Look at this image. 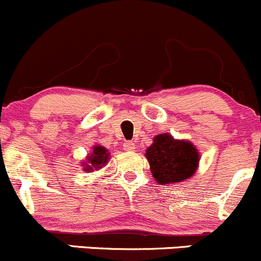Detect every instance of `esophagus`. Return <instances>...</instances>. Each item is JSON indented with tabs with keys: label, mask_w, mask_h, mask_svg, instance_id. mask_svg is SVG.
I'll list each match as a JSON object with an SVG mask.
<instances>
[{
	"label": "esophagus",
	"mask_w": 261,
	"mask_h": 261,
	"mask_svg": "<svg viewBox=\"0 0 261 261\" xmlns=\"http://www.w3.org/2000/svg\"><path fill=\"white\" fill-rule=\"evenodd\" d=\"M123 148L128 152H133L136 151V143H134V142H125V143L123 144Z\"/></svg>",
	"instance_id": "1"
}]
</instances>
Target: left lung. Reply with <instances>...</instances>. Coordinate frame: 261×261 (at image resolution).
Returning a JSON list of instances; mask_svg holds the SVG:
<instances>
[{
  "label": "left lung",
  "instance_id": "left-lung-1",
  "mask_svg": "<svg viewBox=\"0 0 261 261\" xmlns=\"http://www.w3.org/2000/svg\"><path fill=\"white\" fill-rule=\"evenodd\" d=\"M144 156L148 160L152 176L160 185L190 179L200 161V153L192 142L175 139L170 133L157 134Z\"/></svg>",
  "mask_w": 261,
  "mask_h": 261
}]
</instances>
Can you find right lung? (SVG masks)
I'll use <instances>...</instances> for the list:
<instances>
[{
  "mask_svg": "<svg viewBox=\"0 0 261 261\" xmlns=\"http://www.w3.org/2000/svg\"><path fill=\"white\" fill-rule=\"evenodd\" d=\"M110 159V152L101 144H95L92 147V152L87 154L86 160L82 162L84 171L91 172L92 170H100L108 164Z\"/></svg>",
  "mask_w": 261,
  "mask_h": 261,
  "instance_id": "obj_1",
  "label": "right lung"
}]
</instances>
